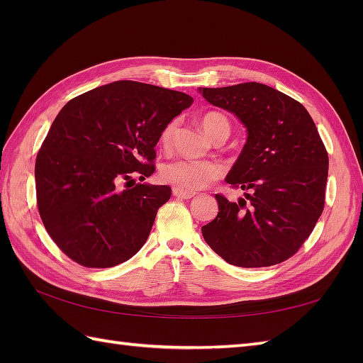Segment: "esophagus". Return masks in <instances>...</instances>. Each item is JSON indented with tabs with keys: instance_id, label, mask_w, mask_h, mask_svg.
I'll return each instance as SVG.
<instances>
[{
	"instance_id": "1",
	"label": "esophagus",
	"mask_w": 363,
	"mask_h": 363,
	"mask_svg": "<svg viewBox=\"0 0 363 363\" xmlns=\"http://www.w3.org/2000/svg\"><path fill=\"white\" fill-rule=\"evenodd\" d=\"M173 195L176 198H179V199H190V198L195 196L194 194H189V191H182V190H177V189H173Z\"/></svg>"
}]
</instances>
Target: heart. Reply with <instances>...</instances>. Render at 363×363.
I'll return each mask as SVG.
<instances>
[{
    "mask_svg": "<svg viewBox=\"0 0 363 363\" xmlns=\"http://www.w3.org/2000/svg\"><path fill=\"white\" fill-rule=\"evenodd\" d=\"M203 129L211 138L220 134L229 135V120L218 112L206 113L201 120ZM176 123H168L160 133V145L168 148L173 142ZM223 174V167L212 160H194V159H173L164 162L159 168L160 179L169 186L182 191H196L204 189L207 184L218 179Z\"/></svg>",
    "mask_w": 363,
    "mask_h": 363,
    "instance_id": "b5f03b06",
    "label": "heart"
}]
</instances>
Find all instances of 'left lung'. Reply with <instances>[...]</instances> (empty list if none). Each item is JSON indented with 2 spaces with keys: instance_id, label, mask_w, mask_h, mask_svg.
Instances as JSON below:
<instances>
[{
  "instance_id": "left-lung-1",
  "label": "left lung",
  "mask_w": 363,
  "mask_h": 363,
  "mask_svg": "<svg viewBox=\"0 0 363 363\" xmlns=\"http://www.w3.org/2000/svg\"><path fill=\"white\" fill-rule=\"evenodd\" d=\"M199 94L234 113L248 133L226 176L245 198L215 195L218 215L201 228L204 240L230 265L281 264L303 246L325 207L329 159L317 126L303 104L265 84Z\"/></svg>"
}]
</instances>
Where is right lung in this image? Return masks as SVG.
I'll return each mask as SVG.
<instances>
[{
	"instance_id": "right-lung-1",
	"label": "right lung",
	"mask_w": 363,
	"mask_h": 363,
	"mask_svg": "<svg viewBox=\"0 0 363 363\" xmlns=\"http://www.w3.org/2000/svg\"><path fill=\"white\" fill-rule=\"evenodd\" d=\"M191 103L182 91L117 81L60 109L37 154L35 190L46 233L72 260L109 268L145 245L172 189L118 184L154 173L160 133Z\"/></svg>"
}]
</instances>
